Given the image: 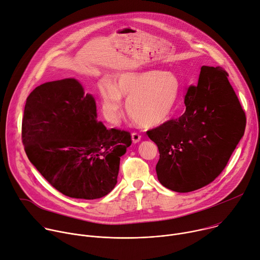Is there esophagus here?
<instances>
[{"label":"esophagus","mask_w":260,"mask_h":260,"mask_svg":"<svg viewBox=\"0 0 260 260\" xmlns=\"http://www.w3.org/2000/svg\"><path fill=\"white\" fill-rule=\"evenodd\" d=\"M131 138H132L133 143H137V142H139V141H140L141 136H140L138 133L134 132V133H132V134H131Z\"/></svg>","instance_id":"esophagus-1"}]
</instances>
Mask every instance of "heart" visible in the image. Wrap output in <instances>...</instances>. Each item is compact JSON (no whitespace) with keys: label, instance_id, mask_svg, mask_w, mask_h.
<instances>
[{"label":"heart","instance_id":"1","mask_svg":"<svg viewBox=\"0 0 260 260\" xmlns=\"http://www.w3.org/2000/svg\"><path fill=\"white\" fill-rule=\"evenodd\" d=\"M180 91L178 76L169 71L123 72L114 78L112 84L101 85L102 111L107 121L117 123L124 97L128 113L137 123L146 127L159 126L175 111Z\"/></svg>","mask_w":260,"mask_h":260}]
</instances>
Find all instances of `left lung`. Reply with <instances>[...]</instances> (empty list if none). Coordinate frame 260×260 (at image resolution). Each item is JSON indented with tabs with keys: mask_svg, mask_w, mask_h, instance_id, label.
<instances>
[{
	"mask_svg": "<svg viewBox=\"0 0 260 260\" xmlns=\"http://www.w3.org/2000/svg\"><path fill=\"white\" fill-rule=\"evenodd\" d=\"M220 67L203 66L197 85H189L185 113L147 132L159 150V182L186 193L213 182L244 135L245 112Z\"/></svg>",
	"mask_w": 260,
	"mask_h": 260,
	"instance_id": "8db88e82",
	"label": "left lung"
}]
</instances>
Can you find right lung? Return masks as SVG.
Segmentation results:
<instances>
[{
  "label": "right lung",
  "instance_id": "right-lung-1",
  "mask_svg": "<svg viewBox=\"0 0 260 260\" xmlns=\"http://www.w3.org/2000/svg\"><path fill=\"white\" fill-rule=\"evenodd\" d=\"M22 143L31 163L57 191L97 199L117 185L129 132L97 121L96 101L75 78L45 82L26 98Z\"/></svg>",
  "mask_w": 260,
  "mask_h": 260
}]
</instances>
